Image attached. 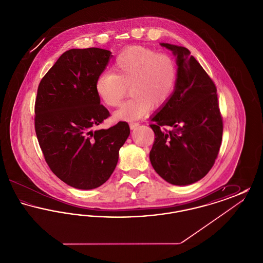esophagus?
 <instances>
[{
	"label": "esophagus",
	"mask_w": 263,
	"mask_h": 263,
	"mask_svg": "<svg viewBox=\"0 0 263 263\" xmlns=\"http://www.w3.org/2000/svg\"><path fill=\"white\" fill-rule=\"evenodd\" d=\"M140 125L138 122H130L129 123V126H130V129H135V128H137L138 126Z\"/></svg>",
	"instance_id": "1"
}]
</instances>
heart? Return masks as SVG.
Here are the masks:
<instances>
[{
	"mask_svg": "<svg viewBox=\"0 0 263 263\" xmlns=\"http://www.w3.org/2000/svg\"><path fill=\"white\" fill-rule=\"evenodd\" d=\"M112 71L100 74L95 88L100 100L109 107L118 106L129 88L132 98L115 113L116 118L123 120L140 119L152 105L160 107L166 103L178 78L176 63L168 54L141 46L122 51Z\"/></svg>",
	"mask_w": 263,
	"mask_h": 263,
	"instance_id": "b5f03b06",
	"label": "heart"
}]
</instances>
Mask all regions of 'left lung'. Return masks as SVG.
<instances>
[{
	"instance_id": "obj_1",
	"label": "left lung",
	"mask_w": 263,
	"mask_h": 263,
	"mask_svg": "<svg viewBox=\"0 0 263 263\" xmlns=\"http://www.w3.org/2000/svg\"><path fill=\"white\" fill-rule=\"evenodd\" d=\"M162 45L177 56L178 78L172 98L152 118L150 161L165 181L187 185L212 168L222 143L223 117L212 79L187 48Z\"/></svg>"
}]
</instances>
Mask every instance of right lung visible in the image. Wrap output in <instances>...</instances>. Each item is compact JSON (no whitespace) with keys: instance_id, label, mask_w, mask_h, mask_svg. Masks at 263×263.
Segmentation results:
<instances>
[{"instance_id":"obj_1","label":"right lung","mask_w":263,"mask_h":263,"mask_svg":"<svg viewBox=\"0 0 263 263\" xmlns=\"http://www.w3.org/2000/svg\"><path fill=\"white\" fill-rule=\"evenodd\" d=\"M111 52L71 49L41 79L34 105V128L45 162L65 183L92 189L112 175L119 149L130 134L125 121L97 129L110 113L100 104L96 81Z\"/></svg>"}]
</instances>
